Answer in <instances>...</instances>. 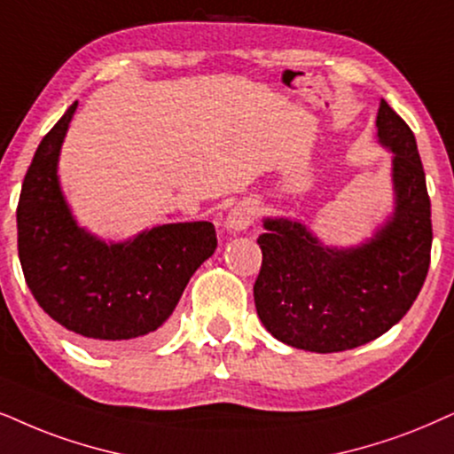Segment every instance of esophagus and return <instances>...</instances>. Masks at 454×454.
Wrapping results in <instances>:
<instances>
[{
  "label": "esophagus",
  "instance_id": "esophagus-1",
  "mask_svg": "<svg viewBox=\"0 0 454 454\" xmlns=\"http://www.w3.org/2000/svg\"><path fill=\"white\" fill-rule=\"evenodd\" d=\"M256 206L248 202V200H244V202L235 204L231 210L227 213V219H225V227L229 231L233 233H239V231H246L252 223L256 219Z\"/></svg>",
  "mask_w": 454,
  "mask_h": 454
}]
</instances>
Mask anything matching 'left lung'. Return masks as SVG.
<instances>
[{
    "instance_id": "8db88e82",
    "label": "left lung",
    "mask_w": 454,
    "mask_h": 454,
    "mask_svg": "<svg viewBox=\"0 0 454 454\" xmlns=\"http://www.w3.org/2000/svg\"><path fill=\"white\" fill-rule=\"evenodd\" d=\"M378 137L392 152L396 206L356 248H329L302 223L264 219L254 304L270 335L294 348L342 352L380 338L413 306L427 278L432 206L411 127L381 99Z\"/></svg>"
}]
</instances>
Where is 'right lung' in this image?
I'll return each instance as SVG.
<instances>
[{
  "mask_svg": "<svg viewBox=\"0 0 454 454\" xmlns=\"http://www.w3.org/2000/svg\"><path fill=\"white\" fill-rule=\"evenodd\" d=\"M76 102L41 139L16 208L27 286L51 319L98 348L154 342L187 281L215 254L208 221L152 227L106 244L76 225L58 181V156Z\"/></svg>",
  "mask_w": 454,
  "mask_h": 454,
  "instance_id": "right-lung-1",
  "label": "right lung"
}]
</instances>
